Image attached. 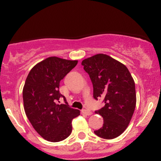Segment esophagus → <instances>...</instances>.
Returning <instances> with one entry per match:
<instances>
[{"mask_svg": "<svg viewBox=\"0 0 161 161\" xmlns=\"http://www.w3.org/2000/svg\"><path fill=\"white\" fill-rule=\"evenodd\" d=\"M82 113L83 114H85L86 115H91L92 114V112H91L90 111H88V110H86V109H84V110H82Z\"/></svg>", "mask_w": 161, "mask_h": 161, "instance_id": "34e87169", "label": "esophagus"}]
</instances>
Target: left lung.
<instances>
[{"instance_id": "obj_1", "label": "left lung", "mask_w": 161, "mask_h": 161, "mask_svg": "<svg viewBox=\"0 0 161 161\" xmlns=\"http://www.w3.org/2000/svg\"><path fill=\"white\" fill-rule=\"evenodd\" d=\"M90 75L95 100L103 98L104 106L95 113L103 118V127L94 131L97 136L111 139L124 132L136 104L135 82L125 64L103 53L82 61Z\"/></svg>"}]
</instances>
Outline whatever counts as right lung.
Returning a JSON list of instances; mask_svg holds the SVG:
<instances>
[{"label":"right lung","instance_id":"1","mask_svg":"<svg viewBox=\"0 0 161 161\" xmlns=\"http://www.w3.org/2000/svg\"><path fill=\"white\" fill-rule=\"evenodd\" d=\"M78 61L50 57L36 64L29 73L22 91L24 109L32 127L43 139L60 142L70 136L71 121L80 114L70 108L59 91L61 80ZM63 97L65 105H59Z\"/></svg>","mask_w":161,"mask_h":161}]
</instances>
